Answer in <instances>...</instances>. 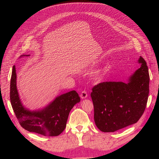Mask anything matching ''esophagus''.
<instances>
[{
    "instance_id": "1",
    "label": "esophagus",
    "mask_w": 159,
    "mask_h": 159,
    "mask_svg": "<svg viewBox=\"0 0 159 159\" xmlns=\"http://www.w3.org/2000/svg\"><path fill=\"white\" fill-rule=\"evenodd\" d=\"M80 97H81V99H85V98H86L88 97V93H87V91H81V93H80Z\"/></svg>"
}]
</instances>
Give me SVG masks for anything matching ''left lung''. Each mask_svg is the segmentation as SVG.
Wrapping results in <instances>:
<instances>
[{
	"mask_svg": "<svg viewBox=\"0 0 159 159\" xmlns=\"http://www.w3.org/2000/svg\"><path fill=\"white\" fill-rule=\"evenodd\" d=\"M141 64L129 83L102 82L92 88L91 98L96 126L103 132H114L136 123L145 111L149 93L148 66L141 56Z\"/></svg>",
	"mask_w": 159,
	"mask_h": 159,
	"instance_id": "8db88e82",
	"label": "left lung"
}]
</instances>
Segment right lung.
Wrapping results in <instances>:
<instances>
[{"mask_svg": "<svg viewBox=\"0 0 159 159\" xmlns=\"http://www.w3.org/2000/svg\"><path fill=\"white\" fill-rule=\"evenodd\" d=\"M11 103L21 127L44 136H57L66 128L71 109L80 102L75 91L61 95L49 105L38 111H30L22 106L16 89V74L13 66L10 90Z\"/></svg>", "mask_w": 159, "mask_h": 159, "instance_id": "add662e5", "label": "right lung"}]
</instances>
